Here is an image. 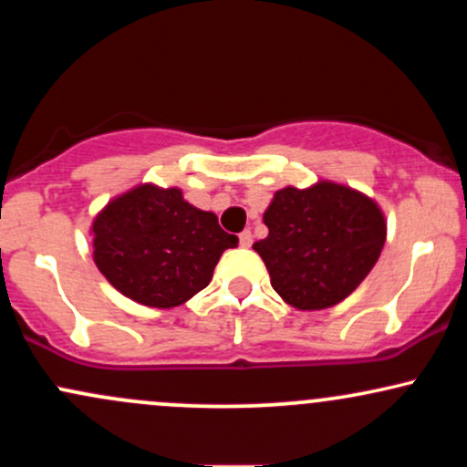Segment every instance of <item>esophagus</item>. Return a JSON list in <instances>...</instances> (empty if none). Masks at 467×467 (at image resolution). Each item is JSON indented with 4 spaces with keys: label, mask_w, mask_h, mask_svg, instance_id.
Listing matches in <instances>:
<instances>
[{
    "label": "esophagus",
    "mask_w": 467,
    "mask_h": 467,
    "mask_svg": "<svg viewBox=\"0 0 467 467\" xmlns=\"http://www.w3.org/2000/svg\"><path fill=\"white\" fill-rule=\"evenodd\" d=\"M239 244H241V248H250V245H252V233H250V230H244V233L239 234Z\"/></svg>",
    "instance_id": "obj_1"
}]
</instances>
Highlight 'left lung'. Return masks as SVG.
I'll return each instance as SVG.
<instances>
[{"instance_id": "8db88e82", "label": "left lung", "mask_w": 467, "mask_h": 467, "mask_svg": "<svg viewBox=\"0 0 467 467\" xmlns=\"http://www.w3.org/2000/svg\"><path fill=\"white\" fill-rule=\"evenodd\" d=\"M264 222L270 233L254 250L278 296L296 309L345 301L373 270L387 241L378 203L334 182L276 191Z\"/></svg>"}]
</instances>
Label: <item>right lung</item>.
I'll return each mask as SVG.
<instances>
[{"instance_id": "obj_1", "label": "right lung", "mask_w": 467, "mask_h": 467, "mask_svg": "<svg viewBox=\"0 0 467 467\" xmlns=\"http://www.w3.org/2000/svg\"><path fill=\"white\" fill-rule=\"evenodd\" d=\"M94 261L107 281L147 307H178L211 283L219 256L239 239L180 189L142 184L94 219Z\"/></svg>"}]
</instances>
